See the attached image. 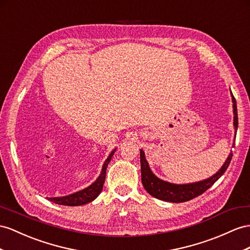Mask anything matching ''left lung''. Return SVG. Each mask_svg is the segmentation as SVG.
I'll return each mask as SVG.
<instances>
[{
	"mask_svg": "<svg viewBox=\"0 0 250 250\" xmlns=\"http://www.w3.org/2000/svg\"><path fill=\"white\" fill-rule=\"evenodd\" d=\"M231 93V91H230ZM232 97V107H233V126H234V137L236 135V130H238V108H236V101ZM232 148H234V140ZM232 158V151H230L227 159L221 167V169L216 172L215 174L210 176L206 180H203L195 183L189 184H173L161 180L153 173L149 163L146 162L145 152L142 149L140 150V168H142V183L144 188L146 192L153 197L158 198L161 201L171 202V203H183L192 200L198 195L203 194L205 191L208 190L212 185L219 180V178L225 173L228 166L231 162Z\"/></svg>",
	"mask_w": 250,
	"mask_h": 250,
	"instance_id": "left-lung-1",
	"label": "left lung"
}]
</instances>
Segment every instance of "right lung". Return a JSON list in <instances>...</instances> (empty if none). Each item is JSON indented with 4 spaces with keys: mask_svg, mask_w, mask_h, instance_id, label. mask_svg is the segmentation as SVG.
I'll return each instance as SVG.
<instances>
[{
    "mask_svg": "<svg viewBox=\"0 0 250 250\" xmlns=\"http://www.w3.org/2000/svg\"><path fill=\"white\" fill-rule=\"evenodd\" d=\"M116 149L117 148H115L110 153V155L107 156L104 166H102L101 172H100L99 176L97 177V180H96L93 184L89 185L88 187L77 191V192H74V193H70L68 195L47 197V200H49L50 202H54L55 204L64 205V206H81V205H85L89 202H93L95 198L101 193L102 188H104L107 165L110 164L112 156L114 155V153H115V151H116Z\"/></svg>",
    "mask_w": 250,
    "mask_h": 250,
    "instance_id": "add662e5",
    "label": "right lung"
}]
</instances>
